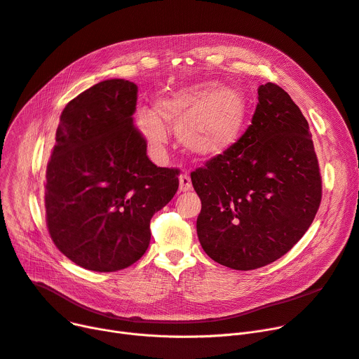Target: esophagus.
Listing matches in <instances>:
<instances>
[{
	"label": "esophagus",
	"mask_w": 359,
	"mask_h": 359,
	"mask_svg": "<svg viewBox=\"0 0 359 359\" xmlns=\"http://www.w3.org/2000/svg\"><path fill=\"white\" fill-rule=\"evenodd\" d=\"M192 189V180H191V176L187 173H183L180 175L179 177V191L180 192H187Z\"/></svg>",
	"instance_id": "obj_1"
}]
</instances>
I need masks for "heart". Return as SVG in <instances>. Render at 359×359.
<instances>
[{
	"instance_id": "heart-1",
	"label": "heart",
	"mask_w": 359,
	"mask_h": 359,
	"mask_svg": "<svg viewBox=\"0 0 359 359\" xmlns=\"http://www.w3.org/2000/svg\"><path fill=\"white\" fill-rule=\"evenodd\" d=\"M246 115L248 100L240 88H218L214 83H205L158 99L154 110L140 109L137 123L156 148L167 141L165 122L192 154L214 158L236 145Z\"/></svg>"
}]
</instances>
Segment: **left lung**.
<instances>
[{"instance_id":"obj_1","label":"left lung","mask_w":359,"mask_h":359,"mask_svg":"<svg viewBox=\"0 0 359 359\" xmlns=\"http://www.w3.org/2000/svg\"><path fill=\"white\" fill-rule=\"evenodd\" d=\"M252 125L227 153L191 173L202 202L201 246L237 271L266 266L306 234L322 201L309 122L290 94L260 86Z\"/></svg>"}]
</instances>
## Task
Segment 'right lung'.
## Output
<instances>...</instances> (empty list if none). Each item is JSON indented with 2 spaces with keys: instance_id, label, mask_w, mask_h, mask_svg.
<instances>
[{
  "instance_id": "right-lung-1",
  "label": "right lung",
  "mask_w": 359,
  "mask_h": 359,
  "mask_svg": "<svg viewBox=\"0 0 359 359\" xmlns=\"http://www.w3.org/2000/svg\"><path fill=\"white\" fill-rule=\"evenodd\" d=\"M138 87L111 79L79 94L60 116L46 167V227L55 246L94 272L130 266L148 249L149 221L179 187L134 125Z\"/></svg>"
}]
</instances>
